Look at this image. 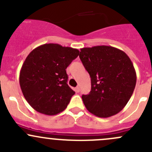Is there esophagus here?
Listing matches in <instances>:
<instances>
[{"label":"esophagus","mask_w":152,"mask_h":152,"mask_svg":"<svg viewBox=\"0 0 152 152\" xmlns=\"http://www.w3.org/2000/svg\"><path fill=\"white\" fill-rule=\"evenodd\" d=\"M75 90H76V93H79V91H80V89H79V86H77V87L75 88Z\"/></svg>","instance_id":"34e87169"}]
</instances>
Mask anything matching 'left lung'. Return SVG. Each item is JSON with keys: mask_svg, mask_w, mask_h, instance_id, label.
Returning a JSON list of instances; mask_svg holds the SVG:
<instances>
[{"mask_svg": "<svg viewBox=\"0 0 152 152\" xmlns=\"http://www.w3.org/2000/svg\"><path fill=\"white\" fill-rule=\"evenodd\" d=\"M79 58L91 78V90L82 95L90 113L108 118L121 111L136 85V72L123 50L107 45L81 49Z\"/></svg>", "mask_w": 152, "mask_h": 152, "instance_id": "obj_1", "label": "left lung"}]
</instances>
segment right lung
Segmentation results:
<instances>
[{"label":"right lung","instance_id":"obj_1","mask_svg":"<svg viewBox=\"0 0 152 152\" xmlns=\"http://www.w3.org/2000/svg\"><path fill=\"white\" fill-rule=\"evenodd\" d=\"M79 50L59 44L34 49L20 72V85L26 100L36 111L54 115L66 109L75 92L67 84L66 68Z\"/></svg>","mask_w":152,"mask_h":152}]
</instances>
